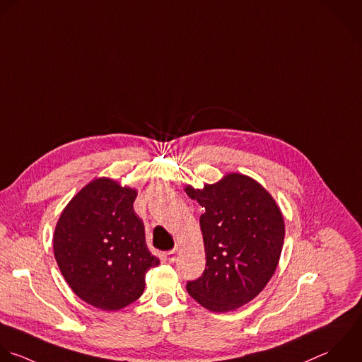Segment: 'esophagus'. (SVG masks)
<instances>
[{
	"label": "esophagus",
	"instance_id": "esophagus-1",
	"mask_svg": "<svg viewBox=\"0 0 362 362\" xmlns=\"http://www.w3.org/2000/svg\"><path fill=\"white\" fill-rule=\"evenodd\" d=\"M176 254H177V248H173V250H170V251L166 252V255H168V258H169L170 262H173V261L176 259Z\"/></svg>",
	"mask_w": 362,
	"mask_h": 362
}]
</instances>
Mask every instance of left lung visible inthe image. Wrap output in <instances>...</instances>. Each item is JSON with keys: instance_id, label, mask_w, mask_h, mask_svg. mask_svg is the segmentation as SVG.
I'll return each mask as SVG.
<instances>
[{"instance_id": "left-lung-1", "label": "left lung", "mask_w": 362, "mask_h": 362, "mask_svg": "<svg viewBox=\"0 0 362 362\" xmlns=\"http://www.w3.org/2000/svg\"><path fill=\"white\" fill-rule=\"evenodd\" d=\"M186 193L200 216L206 268L189 281V295L211 312L251 302L272 278L282 252L285 223L272 196L248 176L231 173L203 190Z\"/></svg>"}]
</instances>
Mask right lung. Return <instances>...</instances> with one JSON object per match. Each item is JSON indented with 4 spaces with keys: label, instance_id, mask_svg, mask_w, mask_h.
Returning a JSON list of instances; mask_svg holds the SVG:
<instances>
[{
    "label": "right lung",
    "instance_id": "1",
    "mask_svg": "<svg viewBox=\"0 0 362 362\" xmlns=\"http://www.w3.org/2000/svg\"><path fill=\"white\" fill-rule=\"evenodd\" d=\"M135 197L129 187L97 179L70 200L56 224L53 251L62 275L81 300L103 310L135 302L146 272L159 264L146 247Z\"/></svg>",
    "mask_w": 362,
    "mask_h": 362
}]
</instances>
